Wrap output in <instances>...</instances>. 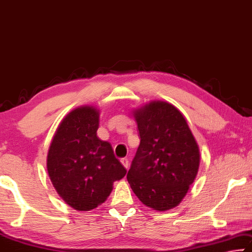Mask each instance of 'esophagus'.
Returning a JSON list of instances; mask_svg holds the SVG:
<instances>
[{"label":"esophagus","instance_id":"1","mask_svg":"<svg viewBox=\"0 0 252 252\" xmlns=\"http://www.w3.org/2000/svg\"><path fill=\"white\" fill-rule=\"evenodd\" d=\"M121 162H122V164L124 165V167L128 168V166H129V160H128V158H122Z\"/></svg>","mask_w":252,"mask_h":252}]
</instances>
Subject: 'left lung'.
Wrapping results in <instances>:
<instances>
[{
    "mask_svg": "<svg viewBox=\"0 0 252 252\" xmlns=\"http://www.w3.org/2000/svg\"><path fill=\"white\" fill-rule=\"evenodd\" d=\"M141 144L127 181L144 204L158 211L176 207L197 174L199 146L183 115L165 101L135 111Z\"/></svg>",
    "mask_w": 252,
    "mask_h": 252,
    "instance_id": "left-lung-1",
    "label": "left lung"
}]
</instances>
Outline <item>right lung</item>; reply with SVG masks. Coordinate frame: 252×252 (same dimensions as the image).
<instances>
[{"mask_svg":"<svg viewBox=\"0 0 252 252\" xmlns=\"http://www.w3.org/2000/svg\"><path fill=\"white\" fill-rule=\"evenodd\" d=\"M99 113L80 107L58 127L48 152L47 167L57 192L70 207L89 211L105 202L113 183L126 174L108 142L97 136Z\"/></svg>","mask_w":252,"mask_h":252,"instance_id":"add662e5","label":"right lung"}]
</instances>
